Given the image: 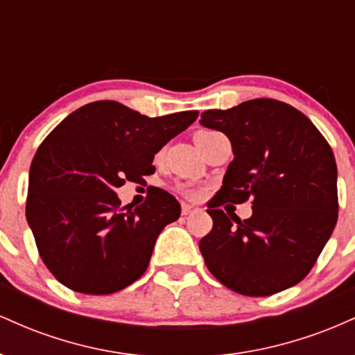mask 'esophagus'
Returning <instances> with one entry per match:
<instances>
[{"mask_svg": "<svg viewBox=\"0 0 355 355\" xmlns=\"http://www.w3.org/2000/svg\"><path fill=\"white\" fill-rule=\"evenodd\" d=\"M195 210H197V207L189 205V203H183V205H182V215H189V214H191V211H195Z\"/></svg>", "mask_w": 355, "mask_h": 355, "instance_id": "esophagus-1", "label": "esophagus"}]
</instances>
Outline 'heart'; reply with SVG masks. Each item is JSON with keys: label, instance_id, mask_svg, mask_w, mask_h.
I'll return each instance as SVG.
<instances>
[{"label": "heart", "instance_id": "obj_1", "mask_svg": "<svg viewBox=\"0 0 355 355\" xmlns=\"http://www.w3.org/2000/svg\"><path fill=\"white\" fill-rule=\"evenodd\" d=\"M177 190L178 193H182L183 197L187 198H198L202 195L200 187H195V185H178Z\"/></svg>", "mask_w": 355, "mask_h": 355}]
</instances>
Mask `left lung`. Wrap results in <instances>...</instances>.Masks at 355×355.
Instances as JSON below:
<instances>
[{"label": "left lung", "instance_id": "1", "mask_svg": "<svg viewBox=\"0 0 355 355\" xmlns=\"http://www.w3.org/2000/svg\"><path fill=\"white\" fill-rule=\"evenodd\" d=\"M200 123L229 137L234 160L207 203L214 227L200 240L210 274L230 291L267 297L299 284L337 223V165L331 145L304 113L255 98L207 110ZM252 198L240 220L219 205Z\"/></svg>", "mask_w": 355, "mask_h": 355}]
</instances>
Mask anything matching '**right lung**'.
I'll use <instances>...</instances> for the list:
<instances>
[{
  "label": "right lung",
  "instance_id": "obj_1",
  "mask_svg": "<svg viewBox=\"0 0 355 355\" xmlns=\"http://www.w3.org/2000/svg\"><path fill=\"white\" fill-rule=\"evenodd\" d=\"M197 116L191 110L148 118L101 100L75 110L44 138L30 166L26 220L60 284L105 295L145 274L160 232L180 217V203L153 189L130 209L115 190L155 173V153Z\"/></svg>",
  "mask_w": 355,
  "mask_h": 355
}]
</instances>
